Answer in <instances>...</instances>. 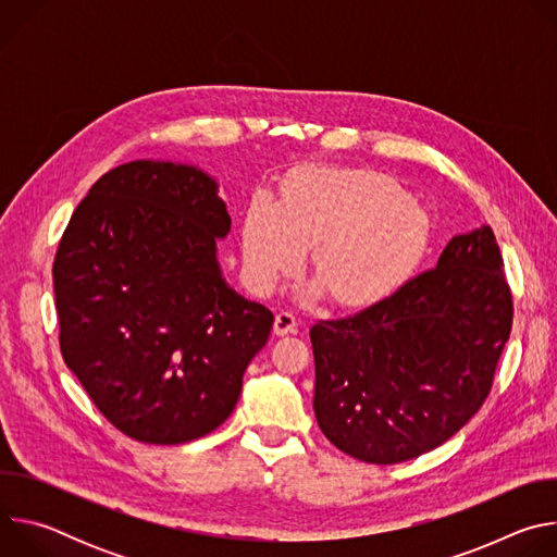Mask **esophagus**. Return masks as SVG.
<instances>
[{
	"label": "esophagus",
	"mask_w": 557,
	"mask_h": 557,
	"mask_svg": "<svg viewBox=\"0 0 557 557\" xmlns=\"http://www.w3.org/2000/svg\"><path fill=\"white\" fill-rule=\"evenodd\" d=\"M295 329H297V317L290 310H280L275 314V326H273L275 335L284 337L288 333H295Z\"/></svg>",
	"instance_id": "1"
}]
</instances>
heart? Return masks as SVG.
Returning a JSON list of instances; mask_svg holds the SVG:
<instances>
[{
    "label": "heart",
    "instance_id": "1",
    "mask_svg": "<svg viewBox=\"0 0 557 557\" xmlns=\"http://www.w3.org/2000/svg\"><path fill=\"white\" fill-rule=\"evenodd\" d=\"M430 233L428 211L394 181L352 170H308L293 176L282 205L258 194L245 213L243 253L251 284L273 290L312 247V273L348 308L399 288L419 262Z\"/></svg>",
    "mask_w": 557,
    "mask_h": 557
}]
</instances>
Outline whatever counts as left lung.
<instances>
[{"label":"left lung","instance_id":"obj_1","mask_svg":"<svg viewBox=\"0 0 557 557\" xmlns=\"http://www.w3.org/2000/svg\"><path fill=\"white\" fill-rule=\"evenodd\" d=\"M511 317L494 231L454 235L432 271L344 320L312 324L317 423L372 465L436 449L485 404Z\"/></svg>","mask_w":557,"mask_h":557}]
</instances>
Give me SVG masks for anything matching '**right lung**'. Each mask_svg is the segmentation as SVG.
I'll list each match as a JSON object with an SVG mask.
<instances>
[{
	"mask_svg": "<svg viewBox=\"0 0 557 557\" xmlns=\"http://www.w3.org/2000/svg\"><path fill=\"white\" fill-rule=\"evenodd\" d=\"M191 163L132 161L72 213L52 264L65 366L123 434L178 445L222 425L273 312L218 262L231 215Z\"/></svg>",
	"mask_w": 557,
	"mask_h": 557,
	"instance_id": "add662e5",
	"label": "right lung"
}]
</instances>
